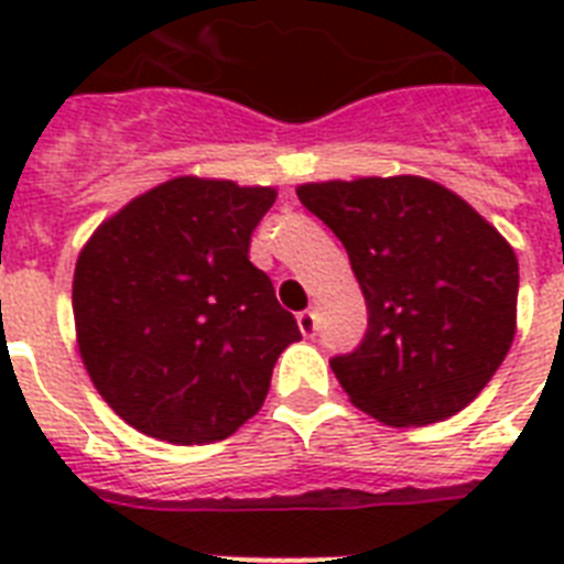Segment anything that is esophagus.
Returning a JSON list of instances; mask_svg holds the SVG:
<instances>
[{
    "mask_svg": "<svg viewBox=\"0 0 564 564\" xmlns=\"http://www.w3.org/2000/svg\"><path fill=\"white\" fill-rule=\"evenodd\" d=\"M299 327L304 336H316V313H313V310L299 313Z\"/></svg>",
    "mask_w": 564,
    "mask_h": 564,
    "instance_id": "obj_1",
    "label": "esophagus"
}]
</instances>
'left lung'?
Returning <instances> with one entry per match:
<instances>
[{
	"instance_id": "8db88e82",
	"label": "left lung",
	"mask_w": 564,
	"mask_h": 564,
	"mask_svg": "<svg viewBox=\"0 0 564 564\" xmlns=\"http://www.w3.org/2000/svg\"><path fill=\"white\" fill-rule=\"evenodd\" d=\"M301 204L348 251L369 334L330 360L357 410L421 427L486 389L518 327V257L463 195L421 175L310 181Z\"/></svg>"
}]
</instances>
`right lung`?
Instances as JSON below:
<instances>
[{
	"instance_id": "add662e5",
	"label": "right lung",
	"mask_w": 564,
	"mask_h": 564,
	"mask_svg": "<svg viewBox=\"0 0 564 564\" xmlns=\"http://www.w3.org/2000/svg\"><path fill=\"white\" fill-rule=\"evenodd\" d=\"M274 187L178 175L101 221L73 274L75 343L110 410L172 445L219 442L260 412L299 343L248 260Z\"/></svg>"
}]
</instances>
